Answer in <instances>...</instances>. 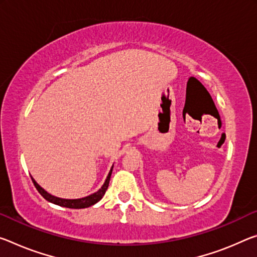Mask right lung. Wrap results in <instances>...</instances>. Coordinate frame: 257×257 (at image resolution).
Listing matches in <instances>:
<instances>
[{
    "mask_svg": "<svg viewBox=\"0 0 257 257\" xmlns=\"http://www.w3.org/2000/svg\"><path fill=\"white\" fill-rule=\"evenodd\" d=\"M113 169V167H112ZM112 169L109 170V173L107 175V178L105 183L103 184V186L100 187V189L97 191V192L92 193L90 195H88V197H84V198H81V199H62V198H57L55 195H51L50 193H48L46 190L42 189L38 183L34 181V178L32 177V181H33L34 185L36 187V190L39 191V193L42 195V197L48 200L49 202H52L55 203V205H58V206H62V207H66V208H73V209H81V208H88V207H90L92 205H95V203L98 202L101 198L104 197L105 192H106L107 187H108V183H109V178H111V174H112Z\"/></svg>",
    "mask_w": 257,
    "mask_h": 257,
    "instance_id": "obj_1",
    "label": "right lung"
}]
</instances>
